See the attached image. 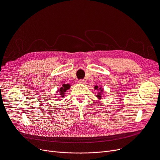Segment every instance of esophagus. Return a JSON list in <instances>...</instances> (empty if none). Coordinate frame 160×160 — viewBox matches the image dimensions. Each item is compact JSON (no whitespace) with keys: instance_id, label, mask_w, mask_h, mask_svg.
Listing matches in <instances>:
<instances>
[{"instance_id":"1","label":"esophagus","mask_w":160,"mask_h":160,"mask_svg":"<svg viewBox=\"0 0 160 160\" xmlns=\"http://www.w3.org/2000/svg\"><path fill=\"white\" fill-rule=\"evenodd\" d=\"M79 83H80V84H85V80H84V79H80V80H79Z\"/></svg>"}]
</instances>
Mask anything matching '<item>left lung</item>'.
Segmentation results:
<instances>
[{
  "instance_id": "obj_1",
  "label": "left lung",
  "mask_w": 160,
  "mask_h": 160,
  "mask_svg": "<svg viewBox=\"0 0 160 160\" xmlns=\"http://www.w3.org/2000/svg\"><path fill=\"white\" fill-rule=\"evenodd\" d=\"M94 89H96V90H99V91H100V92H98V94H97V97L98 99H101V98H102V92H103L104 89L102 88V87L98 88V86H95V87H94Z\"/></svg>"
}]
</instances>
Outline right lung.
Instances as JSON below:
<instances>
[{
  "label": "right lung",
  "mask_w": 160,
  "mask_h": 160,
  "mask_svg": "<svg viewBox=\"0 0 160 160\" xmlns=\"http://www.w3.org/2000/svg\"><path fill=\"white\" fill-rule=\"evenodd\" d=\"M70 85L69 84H63L62 87H61L58 91H56V93H58V95L60 96V97H62L63 98L64 97V96L66 94V92L67 90H68V89H69L70 88ZM56 97H55L56 98Z\"/></svg>",
  "instance_id": "1"
}]
</instances>
